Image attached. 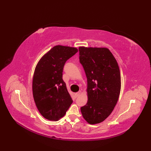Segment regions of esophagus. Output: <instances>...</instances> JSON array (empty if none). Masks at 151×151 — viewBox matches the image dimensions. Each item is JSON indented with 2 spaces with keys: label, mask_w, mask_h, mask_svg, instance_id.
Masks as SVG:
<instances>
[{
  "label": "esophagus",
  "mask_w": 151,
  "mask_h": 151,
  "mask_svg": "<svg viewBox=\"0 0 151 151\" xmlns=\"http://www.w3.org/2000/svg\"><path fill=\"white\" fill-rule=\"evenodd\" d=\"M81 91H79V92H77V93H74L75 96H76V97L79 96L80 95V94H81Z\"/></svg>",
  "instance_id": "esophagus-1"
}]
</instances>
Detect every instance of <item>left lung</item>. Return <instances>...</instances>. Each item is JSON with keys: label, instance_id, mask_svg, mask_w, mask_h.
<instances>
[{"label": "left lung", "instance_id": "obj_1", "mask_svg": "<svg viewBox=\"0 0 151 151\" xmlns=\"http://www.w3.org/2000/svg\"><path fill=\"white\" fill-rule=\"evenodd\" d=\"M79 61L88 82V100L81 108L83 118L89 124L103 122L113 111L121 89L120 68L107 48H79Z\"/></svg>", "mask_w": 151, "mask_h": 151}]
</instances>
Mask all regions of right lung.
I'll return each mask as SVG.
<instances>
[{
    "label": "right lung",
    "instance_id": "1",
    "mask_svg": "<svg viewBox=\"0 0 151 151\" xmlns=\"http://www.w3.org/2000/svg\"><path fill=\"white\" fill-rule=\"evenodd\" d=\"M78 52L74 47L57 45L41 58L33 78L36 106L45 118L57 121L65 115L73 101L62 79L66 61Z\"/></svg>",
    "mask_w": 151,
    "mask_h": 151
}]
</instances>
